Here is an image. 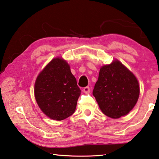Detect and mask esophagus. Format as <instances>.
I'll return each instance as SVG.
<instances>
[{
    "instance_id": "1",
    "label": "esophagus",
    "mask_w": 159,
    "mask_h": 159,
    "mask_svg": "<svg viewBox=\"0 0 159 159\" xmlns=\"http://www.w3.org/2000/svg\"><path fill=\"white\" fill-rule=\"evenodd\" d=\"M83 90L85 92V93L88 94V93H89V92H90V89H89L88 86H87V87H85L84 88H83Z\"/></svg>"
}]
</instances>
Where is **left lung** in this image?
I'll use <instances>...</instances> for the list:
<instances>
[{
    "label": "left lung",
    "instance_id": "8db88e82",
    "mask_svg": "<svg viewBox=\"0 0 159 159\" xmlns=\"http://www.w3.org/2000/svg\"><path fill=\"white\" fill-rule=\"evenodd\" d=\"M92 94L103 113L117 119L127 115L134 107L140 88L133 73L115 60L100 69Z\"/></svg>",
    "mask_w": 159,
    "mask_h": 159
}]
</instances>
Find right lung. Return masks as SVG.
Instances as JSON below:
<instances>
[{
	"mask_svg": "<svg viewBox=\"0 0 159 159\" xmlns=\"http://www.w3.org/2000/svg\"><path fill=\"white\" fill-rule=\"evenodd\" d=\"M80 89L70 65L64 60H52L37 76L34 97L39 107L52 120H63L74 113Z\"/></svg>",
	"mask_w": 159,
	"mask_h": 159,
	"instance_id": "1",
	"label": "right lung"
}]
</instances>
